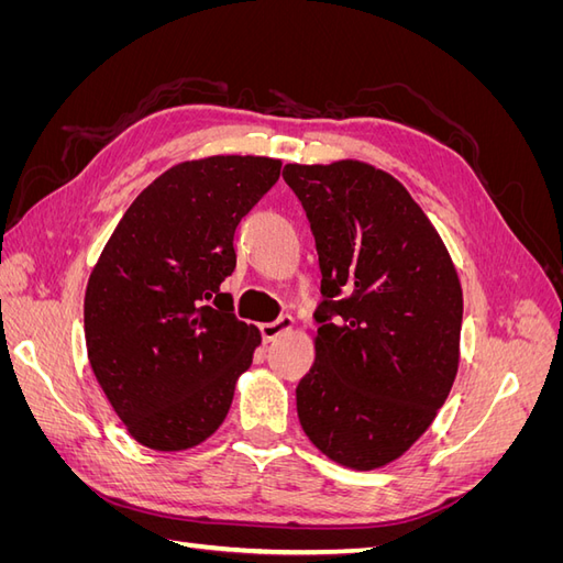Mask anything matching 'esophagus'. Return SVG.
<instances>
[{"label":"esophagus","mask_w":563,"mask_h":563,"mask_svg":"<svg viewBox=\"0 0 563 563\" xmlns=\"http://www.w3.org/2000/svg\"><path fill=\"white\" fill-rule=\"evenodd\" d=\"M291 329H294V317L284 314V317L275 319V321L261 323V335H263L265 343H269V340H275L277 335H282V333H286V331H291Z\"/></svg>","instance_id":"34e87169"}]
</instances>
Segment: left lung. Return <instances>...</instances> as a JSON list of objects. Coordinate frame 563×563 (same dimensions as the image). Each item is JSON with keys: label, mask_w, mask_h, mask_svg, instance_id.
<instances>
[{"label": "left lung", "mask_w": 563, "mask_h": 563, "mask_svg": "<svg viewBox=\"0 0 563 563\" xmlns=\"http://www.w3.org/2000/svg\"><path fill=\"white\" fill-rule=\"evenodd\" d=\"M321 269L317 360L298 383L305 434L340 465L376 470L430 428L457 373L463 288L430 218L364 162L286 164Z\"/></svg>", "instance_id": "1"}]
</instances>
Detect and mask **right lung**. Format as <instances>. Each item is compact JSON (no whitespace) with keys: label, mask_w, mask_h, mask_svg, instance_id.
Returning a JSON list of instances; mask_svg holds the SVG:
<instances>
[{"label":"right lung","mask_w":563,"mask_h":563,"mask_svg":"<svg viewBox=\"0 0 563 563\" xmlns=\"http://www.w3.org/2000/svg\"><path fill=\"white\" fill-rule=\"evenodd\" d=\"M279 172L269 157L183 162L135 197L100 253L84 298L89 362L147 449H192L230 411L261 333L220 284L236 267V225Z\"/></svg>","instance_id":"1"}]
</instances>
